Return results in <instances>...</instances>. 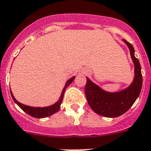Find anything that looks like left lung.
Listing matches in <instances>:
<instances>
[{
    "label": "left lung",
    "mask_w": 151,
    "mask_h": 151,
    "mask_svg": "<svg viewBox=\"0 0 151 151\" xmlns=\"http://www.w3.org/2000/svg\"><path fill=\"white\" fill-rule=\"evenodd\" d=\"M123 41L130 50L131 57L134 65V78L128 88L110 93L101 89L86 77L85 94L87 102L96 113L105 117L115 118L125 113L139 96L142 87L141 65L134 56V49L131 43L124 39Z\"/></svg>",
    "instance_id": "8db88e82"
}]
</instances>
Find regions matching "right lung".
<instances>
[{
	"instance_id": "1",
	"label": "right lung",
	"mask_w": 151,
	"mask_h": 151,
	"mask_svg": "<svg viewBox=\"0 0 151 151\" xmlns=\"http://www.w3.org/2000/svg\"><path fill=\"white\" fill-rule=\"evenodd\" d=\"M75 77H72L71 78L68 80L67 81V83H65V86L63 89L62 92H61V96H60L59 99L56 102L55 104L52 105V106H49L46 107H32V106H26L24 104H22L19 102H18L17 99L14 98V95H13L12 92L10 90V93H11V96H12L13 99L15 102L26 113H27L28 115H31L34 118H37V119H41V118H45L48 117V116H50V115H53L55 112H58L61 108V104L62 103L63 97H64V94H65V91L66 90V88L68 87L70 83L73 82V81L74 80Z\"/></svg>"
}]
</instances>
